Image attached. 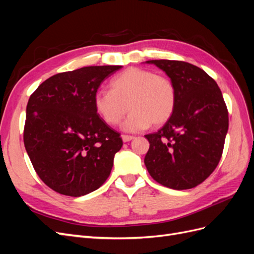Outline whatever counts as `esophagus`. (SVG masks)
I'll list each match as a JSON object with an SVG mask.
<instances>
[{
    "label": "esophagus",
    "instance_id": "34e87169",
    "mask_svg": "<svg viewBox=\"0 0 254 254\" xmlns=\"http://www.w3.org/2000/svg\"><path fill=\"white\" fill-rule=\"evenodd\" d=\"M122 139H123V141H124V142H129V141L133 140L134 136L133 135H128V134H123L122 135Z\"/></svg>",
    "mask_w": 254,
    "mask_h": 254
}]
</instances>
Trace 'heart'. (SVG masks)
Wrapping results in <instances>:
<instances>
[{
  "label": "heart",
  "mask_w": 254,
  "mask_h": 254,
  "mask_svg": "<svg viewBox=\"0 0 254 254\" xmlns=\"http://www.w3.org/2000/svg\"><path fill=\"white\" fill-rule=\"evenodd\" d=\"M110 91L99 90L94 107L108 125H118L128 109L131 110L122 124L123 130L139 132L151 126H161L172 118L177 91L167 76L150 70L128 67L113 77Z\"/></svg>",
  "instance_id": "1"
}]
</instances>
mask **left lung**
<instances>
[{
    "label": "left lung",
    "mask_w": 254,
    "mask_h": 254,
    "mask_svg": "<svg viewBox=\"0 0 254 254\" xmlns=\"http://www.w3.org/2000/svg\"><path fill=\"white\" fill-rule=\"evenodd\" d=\"M174 82L172 118L158 132L146 134L150 146L144 163L150 176L173 190L197 187L219 163L229 127L226 103L216 81L200 67L178 60H148Z\"/></svg>",
    "instance_id": "8db88e82"
}]
</instances>
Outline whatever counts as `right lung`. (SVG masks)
Returning <instances> with one entry per match:
<instances>
[{
	"label": "right lung",
	"mask_w": 254,
	"mask_h": 254,
	"mask_svg": "<svg viewBox=\"0 0 254 254\" xmlns=\"http://www.w3.org/2000/svg\"><path fill=\"white\" fill-rule=\"evenodd\" d=\"M121 65L84 66L58 73L30 95L25 149L37 175L59 194L80 197L108 178L120 133L98 117L94 95Z\"/></svg>",
	"instance_id": "obj_1"
}]
</instances>
